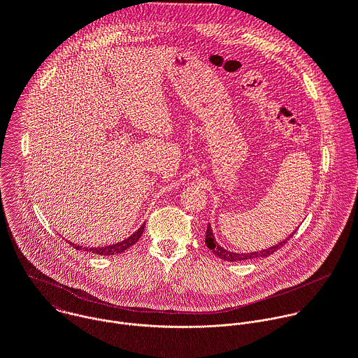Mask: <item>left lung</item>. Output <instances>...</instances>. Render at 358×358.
Instances as JSON below:
<instances>
[{
	"mask_svg": "<svg viewBox=\"0 0 358 358\" xmlns=\"http://www.w3.org/2000/svg\"><path fill=\"white\" fill-rule=\"evenodd\" d=\"M294 232H292V235H289L286 239L278 242L276 245L268 248V249H262V250H255V252H243V253H238V252H232V250H228L225 248H222L218 241L215 239V235L213 232V228L211 225L208 224V228H207V234H206V243L207 246L213 250L214 255H217L218 258H221L222 261H227V262H239V261H248V259H258V258H265V257H269V255H272L273 252H276L279 248H282L292 236H293Z\"/></svg>",
	"mask_w": 358,
	"mask_h": 358,
	"instance_id": "1",
	"label": "left lung"
}]
</instances>
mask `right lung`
Segmentation results:
<instances>
[{"label":"right lung","instance_id":"right-lung-1","mask_svg":"<svg viewBox=\"0 0 358 358\" xmlns=\"http://www.w3.org/2000/svg\"><path fill=\"white\" fill-rule=\"evenodd\" d=\"M144 227H145V222H143V225L134 232V234H131L129 238H126L124 241H120V242H117V243H113V245H106V246H99V248H96V246H82V245H76V243H72L71 242V245L75 248V249H78V250H86V252H92V253H94V255H100V257H113V255H117V253H122V252H124L126 249H129L131 245H134L138 239H140V236H141V234H143V231H144ZM69 242V241H68Z\"/></svg>","mask_w":358,"mask_h":358}]
</instances>
